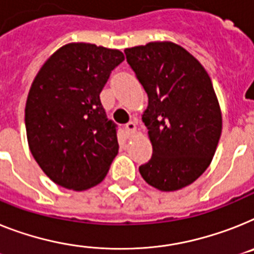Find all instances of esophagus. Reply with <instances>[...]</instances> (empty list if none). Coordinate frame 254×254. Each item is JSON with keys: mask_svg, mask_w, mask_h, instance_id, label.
Wrapping results in <instances>:
<instances>
[{"mask_svg": "<svg viewBox=\"0 0 254 254\" xmlns=\"http://www.w3.org/2000/svg\"><path fill=\"white\" fill-rule=\"evenodd\" d=\"M125 130H127V135H133V134L135 133V130H137V125H135V123H133V121H129V123L127 124V127H125Z\"/></svg>", "mask_w": 254, "mask_h": 254, "instance_id": "esophagus-1", "label": "esophagus"}]
</instances>
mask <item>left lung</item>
Instances as JSON below:
<instances>
[{"label":"left lung","mask_w":254,"mask_h":254,"mask_svg":"<svg viewBox=\"0 0 254 254\" xmlns=\"http://www.w3.org/2000/svg\"><path fill=\"white\" fill-rule=\"evenodd\" d=\"M127 61L148 95L142 121L152 157L139 173L160 191L195 182L217 150L222 114L205 68L186 49L155 41L125 49Z\"/></svg>","instance_id":"left-lung-1"}]
</instances>
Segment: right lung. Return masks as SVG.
<instances>
[{"instance_id":"add662e5","label":"right lung","mask_w":254,"mask_h":254,"mask_svg":"<svg viewBox=\"0 0 254 254\" xmlns=\"http://www.w3.org/2000/svg\"><path fill=\"white\" fill-rule=\"evenodd\" d=\"M124 59L117 49L71 42L36 74L25 103L27 139L42 172L59 186L84 191L107 176L119 143L99 94Z\"/></svg>"}]
</instances>
